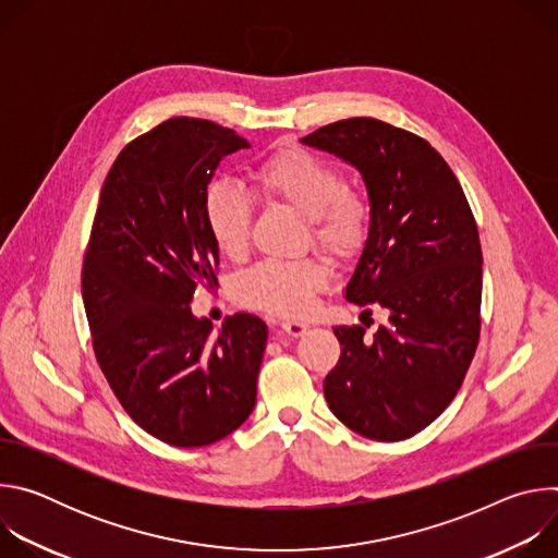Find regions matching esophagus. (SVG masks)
I'll use <instances>...</instances> for the list:
<instances>
[{
    "mask_svg": "<svg viewBox=\"0 0 558 558\" xmlns=\"http://www.w3.org/2000/svg\"><path fill=\"white\" fill-rule=\"evenodd\" d=\"M282 333L289 336V338H302L306 331H308V325L306 323H298V320H284L280 325Z\"/></svg>",
    "mask_w": 558,
    "mask_h": 558,
    "instance_id": "obj_1",
    "label": "esophagus"
}]
</instances>
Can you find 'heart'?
Masks as SVG:
<instances>
[{
    "mask_svg": "<svg viewBox=\"0 0 558 558\" xmlns=\"http://www.w3.org/2000/svg\"><path fill=\"white\" fill-rule=\"evenodd\" d=\"M252 185L263 201L302 214L313 243L333 258H353L364 247L371 205L344 185L329 158L304 147H282L254 168ZM205 225L220 254L243 258L252 229L250 198L227 183H214L205 194ZM327 284L329 271L317 260H263L233 280V293L247 306L298 317Z\"/></svg>",
    "mask_w": 558,
    "mask_h": 558,
    "instance_id": "obj_1",
    "label": "heart"
}]
</instances>
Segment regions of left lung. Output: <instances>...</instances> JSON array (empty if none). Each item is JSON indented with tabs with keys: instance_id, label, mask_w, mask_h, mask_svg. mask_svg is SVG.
<instances>
[{
	"instance_id": "obj_1",
	"label": "left lung",
	"mask_w": 558,
	"mask_h": 558,
	"mask_svg": "<svg viewBox=\"0 0 558 558\" xmlns=\"http://www.w3.org/2000/svg\"><path fill=\"white\" fill-rule=\"evenodd\" d=\"M302 143L360 170L371 229L344 295L388 313L373 336L333 329L342 353L325 377L327 404L362 437L409 439L454 400L480 344L484 258L472 209L441 154L402 128L353 117Z\"/></svg>"
}]
</instances>
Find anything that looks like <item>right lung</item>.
<instances>
[{
    "mask_svg": "<svg viewBox=\"0 0 558 558\" xmlns=\"http://www.w3.org/2000/svg\"><path fill=\"white\" fill-rule=\"evenodd\" d=\"M243 147L233 130L190 117L130 141L101 187L84 258L97 362L123 411L179 448L227 437L256 404L267 325L235 313L214 333L190 306L198 284H218L207 185Z\"/></svg>",
    "mask_w": 558,
    "mask_h": 558,
    "instance_id": "obj_1",
    "label": "right lung"
}]
</instances>
